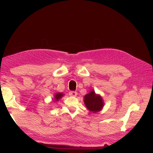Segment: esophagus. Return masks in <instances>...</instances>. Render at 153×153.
Here are the masks:
<instances>
[{
    "label": "esophagus",
    "instance_id": "1",
    "mask_svg": "<svg viewBox=\"0 0 153 153\" xmlns=\"http://www.w3.org/2000/svg\"><path fill=\"white\" fill-rule=\"evenodd\" d=\"M69 95L70 96H73V97H76L77 95V92L75 91H70L69 92Z\"/></svg>",
    "mask_w": 153,
    "mask_h": 153
}]
</instances>
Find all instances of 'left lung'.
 <instances>
[{
    "label": "left lung",
    "mask_w": 153,
    "mask_h": 153,
    "mask_svg": "<svg viewBox=\"0 0 153 153\" xmlns=\"http://www.w3.org/2000/svg\"><path fill=\"white\" fill-rule=\"evenodd\" d=\"M85 105L92 113L100 112L104 106V101L99 94H96L94 90H91L84 97Z\"/></svg>",
    "instance_id": "1"
}]
</instances>
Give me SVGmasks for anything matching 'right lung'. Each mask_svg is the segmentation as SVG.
Segmentation results:
<instances>
[{
  "mask_svg": "<svg viewBox=\"0 0 153 153\" xmlns=\"http://www.w3.org/2000/svg\"><path fill=\"white\" fill-rule=\"evenodd\" d=\"M64 94L62 92H57V93H55L53 96V101H55V102H57L59 100H61L62 97L64 96Z\"/></svg>",
  "mask_w": 153,
  "mask_h": 153,
  "instance_id": "1",
  "label": "right lung"
}]
</instances>
